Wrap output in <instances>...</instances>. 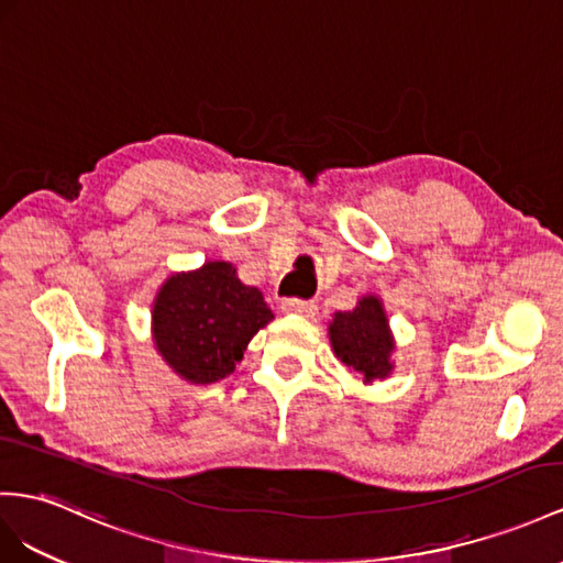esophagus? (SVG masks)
I'll list each match as a JSON object with an SVG mask.
<instances>
[{"mask_svg": "<svg viewBox=\"0 0 563 563\" xmlns=\"http://www.w3.org/2000/svg\"><path fill=\"white\" fill-rule=\"evenodd\" d=\"M283 311L285 313H299V316H316L319 313V305L311 299H297V297H290V299H283Z\"/></svg>", "mask_w": 563, "mask_h": 563, "instance_id": "esophagus-1", "label": "esophagus"}]
</instances>
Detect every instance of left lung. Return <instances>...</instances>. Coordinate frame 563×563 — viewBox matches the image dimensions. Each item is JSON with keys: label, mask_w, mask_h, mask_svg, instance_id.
<instances>
[{"label": "left lung", "mask_w": 563, "mask_h": 563, "mask_svg": "<svg viewBox=\"0 0 563 563\" xmlns=\"http://www.w3.org/2000/svg\"><path fill=\"white\" fill-rule=\"evenodd\" d=\"M330 342L340 362L362 373L366 383L385 378L393 371V338L376 297H364L352 311H338L330 323Z\"/></svg>", "instance_id": "1"}]
</instances>
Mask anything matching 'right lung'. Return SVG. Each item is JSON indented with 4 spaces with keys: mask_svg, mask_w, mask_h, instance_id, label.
I'll return each mask as SVG.
<instances>
[{
    "mask_svg": "<svg viewBox=\"0 0 563 563\" xmlns=\"http://www.w3.org/2000/svg\"><path fill=\"white\" fill-rule=\"evenodd\" d=\"M154 342L164 362L192 383H216L235 371L247 342L273 313L235 268L209 262L170 276L154 301Z\"/></svg>",
    "mask_w": 563,
    "mask_h": 563,
    "instance_id": "obj_1",
    "label": "right lung"
}]
</instances>
